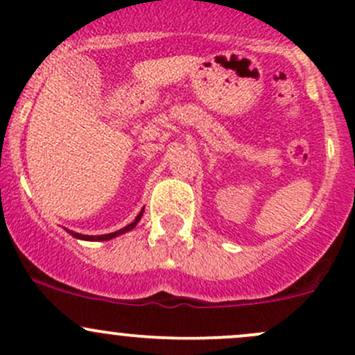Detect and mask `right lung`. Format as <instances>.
Segmentation results:
<instances>
[{
    "instance_id": "obj_1",
    "label": "right lung",
    "mask_w": 355,
    "mask_h": 355,
    "mask_svg": "<svg viewBox=\"0 0 355 355\" xmlns=\"http://www.w3.org/2000/svg\"><path fill=\"white\" fill-rule=\"evenodd\" d=\"M141 215H144V210H141L140 214L137 215V218H135V220L131 222L130 225H126V227L119 229V231H116V232H111V234H102V236H83V234H76V232H71V231H68V232L71 234L73 237H76V239H83V241H107V239H112V237L119 236V234H124V232L131 231V229H133L135 225H137L138 222H140Z\"/></svg>"
}]
</instances>
